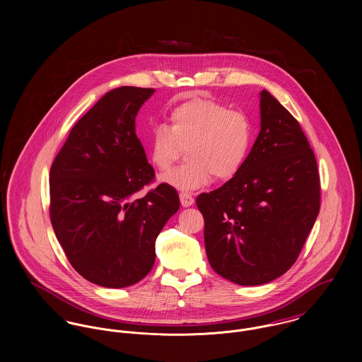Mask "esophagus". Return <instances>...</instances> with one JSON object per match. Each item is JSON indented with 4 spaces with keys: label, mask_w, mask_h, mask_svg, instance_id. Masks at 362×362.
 Listing matches in <instances>:
<instances>
[{
    "label": "esophagus",
    "mask_w": 362,
    "mask_h": 362,
    "mask_svg": "<svg viewBox=\"0 0 362 362\" xmlns=\"http://www.w3.org/2000/svg\"><path fill=\"white\" fill-rule=\"evenodd\" d=\"M180 201L184 207H189L194 205V197L188 192H180Z\"/></svg>",
    "instance_id": "esophagus-1"
}]
</instances>
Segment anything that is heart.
<instances>
[{"instance_id":"1","label":"heart","mask_w":362,"mask_h":362,"mask_svg":"<svg viewBox=\"0 0 362 362\" xmlns=\"http://www.w3.org/2000/svg\"><path fill=\"white\" fill-rule=\"evenodd\" d=\"M167 121L168 125H156L151 131L146 151L156 168L165 171L180 155L181 146H187L188 160L161 178L177 189H198L213 175L218 181L234 178L254 144L251 117L213 99L195 96L174 104Z\"/></svg>"}]
</instances>
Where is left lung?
I'll return each instance as SVG.
<instances>
[{
	"label": "left lung",
	"instance_id": "1",
	"mask_svg": "<svg viewBox=\"0 0 362 362\" xmlns=\"http://www.w3.org/2000/svg\"><path fill=\"white\" fill-rule=\"evenodd\" d=\"M259 105L260 131L241 171L197 198L209 263L240 286L284 274L320 207L316 158L298 121L267 90Z\"/></svg>",
	"mask_w": 362,
	"mask_h": 362
}]
</instances>
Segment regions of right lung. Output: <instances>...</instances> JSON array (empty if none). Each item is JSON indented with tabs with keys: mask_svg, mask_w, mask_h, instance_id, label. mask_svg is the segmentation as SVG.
<instances>
[{
	"mask_svg": "<svg viewBox=\"0 0 362 362\" xmlns=\"http://www.w3.org/2000/svg\"><path fill=\"white\" fill-rule=\"evenodd\" d=\"M155 89L110 90L71 129L50 170L52 228L72 267L86 280L122 288L153 267L156 238L180 209L177 191L155 178L135 132Z\"/></svg>",
	"mask_w": 362,
	"mask_h": 362,
	"instance_id": "right-lung-1",
	"label": "right lung"
}]
</instances>
